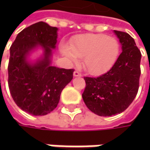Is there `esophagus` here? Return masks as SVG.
<instances>
[{"label":"esophagus","instance_id":"1","mask_svg":"<svg viewBox=\"0 0 150 150\" xmlns=\"http://www.w3.org/2000/svg\"><path fill=\"white\" fill-rule=\"evenodd\" d=\"M73 76L74 77H81L82 75H81V73L78 71H75V72H73Z\"/></svg>","mask_w":150,"mask_h":150}]
</instances>
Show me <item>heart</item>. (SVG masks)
Wrapping results in <instances>:
<instances>
[{"label": "heart", "instance_id": "1", "mask_svg": "<svg viewBox=\"0 0 150 150\" xmlns=\"http://www.w3.org/2000/svg\"><path fill=\"white\" fill-rule=\"evenodd\" d=\"M61 52L73 63L83 58L84 70L93 76L108 72L120 53V44L114 38L104 34H85L72 39L70 47L62 44Z\"/></svg>", "mask_w": 150, "mask_h": 150}]
</instances>
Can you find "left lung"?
I'll return each instance as SVG.
<instances>
[{"label":"left lung","instance_id":"left-lung-1","mask_svg":"<svg viewBox=\"0 0 150 150\" xmlns=\"http://www.w3.org/2000/svg\"><path fill=\"white\" fill-rule=\"evenodd\" d=\"M122 52L112 67L98 78H84L83 99L90 111L99 116H112L129 106L135 98L140 77L141 52L129 34L113 31Z\"/></svg>","mask_w":150,"mask_h":150}]
</instances>
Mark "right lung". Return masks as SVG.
Segmentation results:
<instances>
[{
    "instance_id": "obj_1",
    "label": "right lung",
    "mask_w": 150,
    "mask_h": 150,
    "mask_svg": "<svg viewBox=\"0 0 150 150\" xmlns=\"http://www.w3.org/2000/svg\"><path fill=\"white\" fill-rule=\"evenodd\" d=\"M57 30L39 21L22 30L10 48V93L21 109L35 116L54 110L62 91L73 77V69L52 66ZM38 48L43 50V54L37 60H30V54Z\"/></svg>"
}]
</instances>
